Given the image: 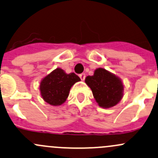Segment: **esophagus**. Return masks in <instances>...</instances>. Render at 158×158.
Returning a JSON list of instances; mask_svg holds the SVG:
<instances>
[{
	"label": "esophagus",
	"instance_id": "34e87169",
	"mask_svg": "<svg viewBox=\"0 0 158 158\" xmlns=\"http://www.w3.org/2000/svg\"><path fill=\"white\" fill-rule=\"evenodd\" d=\"M79 77H80V79H82V80H85V73L79 74Z\"/></svg>",
	"mask_w": 158,
	"mask_h": 158
}]
</instances>
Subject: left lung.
I'll return each mask as SVG.
<instances>
[{"instance_id":"obj_1","label":"left lung","mask_w":158,"mask_h":158,"mask_svg":"<svg viewBox=\"0 0 158 158\" xmlns=\"http://www.w3.org/2000/svg\"><path fill=\"white\" fill-rule=\"evenodd\" d=\"M85 83L101 107H114L123 98V85L120 79L102 68L96 69L93 76H87Z\"/></svg>"}]
</instances>
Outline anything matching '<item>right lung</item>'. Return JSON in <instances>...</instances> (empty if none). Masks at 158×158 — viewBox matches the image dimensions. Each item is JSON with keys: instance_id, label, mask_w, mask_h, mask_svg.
<instances>
[{"instance_id": "1", "label": "right lung", "mask_w": 158, "mask_h": 158, "mask_svg": "<svg viewBox=\"0 0 158 158\" xmlns=\"http://www.w3.org/2000/svg\"><path fill=\"white\" fill-rule=\"evenodd\" d=\"M79 81L80 78L74 73L66 74L63 69L57 68L41 81V96L51 105H60L67 98L72 85Z\"/></svg>"}]
</instances>
